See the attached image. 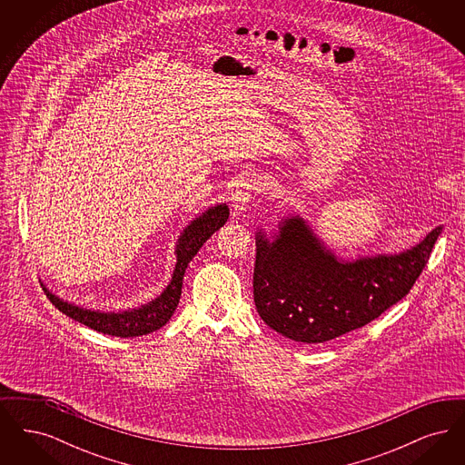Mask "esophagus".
Here are the masks:
<instances>
[{
    "label": "esophagus",
    "mask_w": 465,
    "mask_h": 465,
    "mask_svg": "<svg viewBox=\"0 0 465 465\" xmlns=\"http://www.w3.org/2000/svg\"><path fill=\"white\" fill-rule=\"evenodd\" d=\"M260 190V181L256 177H243L242 181L237 184L235 192L232 193L230 202L232 207L237 214H242L243 211L247 209L249 202L252 199V195Z\"/></svg>",
    "instance_id": "1"
}]
</instances>
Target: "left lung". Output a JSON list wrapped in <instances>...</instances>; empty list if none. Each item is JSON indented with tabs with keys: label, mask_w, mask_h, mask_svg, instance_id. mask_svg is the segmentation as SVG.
<instances>
[{
	"label": "left lung",
	"mask_w": 465,
	"mask_h": 465,
	"mask_svg": "<svg viewBox=\"0 0 465 465\" xmlns=\"http://www.w3.org/2000/svg\"><path fill=\"white\" fill-rule=\"evenodd\" d=\"M442 226L399 252L338 260L307 222L289 216L270 242L256 235L252 294L273 331L303 343H322L375 321L402 300L427 265Z\"/></svg>",
	"instance_id": "8db88e82"
}]
</instances>
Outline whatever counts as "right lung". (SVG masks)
<instances>
[{"mask_svg": "<svg viewBox=\"0 0 465 465\" xmlns=\"http://www.w3.org/2000/svg\"><path fill=\"white\" fill-rule=\"evenodd\" d=\"M228 214H230V209L226 207V203L214 205L205 213H202L199 218H195L183 230L177 241L176 268L169 286L163 289V292L158 298L143 305L141 309L125 310V312L82 309L57 298L46 288H44V291L48 300L52 302V305H55V309L66 313L67 317L89 326L94 331L120 336V338H133V336H143V334L156 331L169 322V319L176 310L181 298L183 277H184L186 266L199 252L203 242L226 223Z\"/></svg>", "mask_w": 465, "mask_h": 465, "instance_id": "obj_1", "label": "right lung"}]
</instances>
